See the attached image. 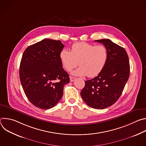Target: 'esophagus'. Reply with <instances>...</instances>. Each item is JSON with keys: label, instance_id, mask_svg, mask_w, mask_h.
<instances>
[{"label": "esophagus", "instance_id": "obj_1", "mask_svg": "<svg viewBox=\"0 0 146 146\" xmlns=\"http://www.w3.org/2000/svg\"><path fill=\"white\" fill-rule=\"evenodd\" d=\"M75 80H76V78H75V77L70 76V82H73Z\"/></svg>", "mask_w": 146, "mask_h": 146}]
</instances>
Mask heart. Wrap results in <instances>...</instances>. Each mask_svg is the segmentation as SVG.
I'll return each mask as SVG.
<instances>
[{
	"label": "heart",
	"mask_w": 146,
	"mask_h": 146,
	"mask_svg": "<svg viewBox=\"0 0 146 146\" xmlns=\"http://www.w3.org/2000/svg\"><path fill=\"white\" fill-rule=\"evenodd\" d=\"M59 59L62 66L68 72L80 66L72 74L74 76L94 77L105 68L108 59V51L103 45L95 46L86 42H78L72 46L71 51L62 50Z\"/></svg>",
	"instance_id": "b5f03b06"
}]
</instances>
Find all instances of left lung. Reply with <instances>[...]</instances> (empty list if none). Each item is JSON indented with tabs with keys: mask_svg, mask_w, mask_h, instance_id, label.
Masks as SVG:
<instances>
[{
	"mask_svg": "<svg viewBox=\"0 0 146 146\" xmlns=\"http://www.w3.org/2000/svg\"><path fill=\"white\" fill-rule=\"evenodd\" d=\"M95 41L106 47L108 59L98 76L85 81L81 96L90 107L104 109L113 105L120 97L129 78V61L125 50L110 40Z\"/></svg>",
	"mask_w": 146,
	"mask_h": 146,
	"instance_id": "left-lung-1",
	"label": "left lung"
}]
</instances>
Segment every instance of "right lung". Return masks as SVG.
<instances>
[{"instance_id": "1", "label": "right lung", "mask_w": 146, "mask_h": 146, "mask_svg": "<svg viewBox=\"0 0 146 146\" xmlns=\"http://www.w3.org/2000/svg\"><path fill=\"white\" fill-rule=\"evenodd\" d=\"M64 47L60 40L46 38L26 48L19 66V78L30 102L49 109L59 102L64 87L70 81L62 68L59 53Z\"/></svg>"}]
</instances>
